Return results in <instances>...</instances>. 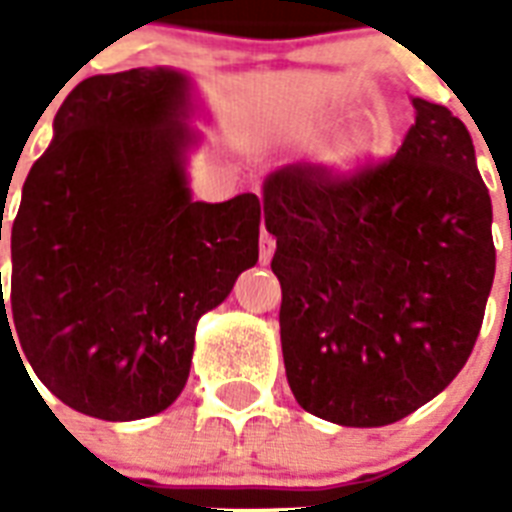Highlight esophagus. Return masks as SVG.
I'll list each match as a JSON object with an SVG mask.
<instances>
[{"label":"esophagus","instance_id":"esophagus-1","mask_svg":"<svg viewBox=\"0 0 512 512\" xmlns=\"http://www.w3.org/2000/svg\"><path fill=\"white\" fill-rule=\"evenodd\" d=\"M273 252H276V239L263 228V233H260V263H271Z\"/></svg>","mask_w":512,"mask_h":512}]
</instances>
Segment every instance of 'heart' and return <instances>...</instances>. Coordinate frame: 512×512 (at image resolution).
I'll return each instance as SVG.
<instances>
[{
    "mask_svg": "<svg viewBox=\"0 0 512 512\" xmlns=\"http://www.w3.org/2000/svg\"><path fill=\"white\" fill-rule=\"evenodd\" d=\"M369 151H372V138H366V135H358V138L345 140V143L337 148L335 154H332V164H335L337 170H342V172L356 170L358 164L364 162Z\"/></svg>",
    "mask_w": 512,
    "mask_h": 512,
    "instance_id": "b5f03b06",
    "label": "heart"
}]
</instances>
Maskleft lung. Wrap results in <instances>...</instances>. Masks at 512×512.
Here are the masks:
<instances>
[{
    "mask_svg": "<svg viewBox=\"0 0 512 512\" xmlns=\"http://www.w3.org/2000/svg\"><path fill=\"white\" fill-rule=\"evenodd\" d=\"M396 156L289 164L263 185L281 353L305 412L380 428L428 404L476 345L494 281L492 199L468 127L414 98Z\"/></svg>",
    "mask_w": 512,
    "mask_h": 512,
    "instance_id": "obj_1",
    "label": "left lung"
}]
</instances>
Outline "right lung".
<instances>
[{"label": "right lung", "mask_w": 512, "mask_h": 512, "mask_svg": "<svg viewBox=\"0 0 512 512\" xmlns=\"http://www.w3.org/2000/svg\"><path fill=\"white\" fill-rule=\"evenodd\" d=\"M188 111L191 79L175 68L79 82L12 220L0 335L44 388L98 420L164 412L185 388L199 319L257 263L255 193L193 201Z\"/></svg>", "instance_id": "1"}]
</instances>
